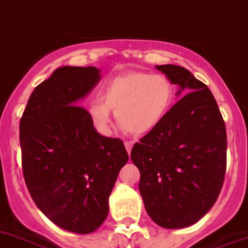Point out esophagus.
Instances as JSON below:
<instances>
[{"mask_svg": "<svg viewBox=\"0 0 248 248\" xmlns=\"http://www.w3.org/2000/svg\"><path fill=\"white\" fill-rule=\"evenodd\" d=\"M132 146H134V141H126V142H124V147H126V150H127L128 154L131 153V149H132Z\"/></svg>", "mask_w": 248, "mask_h": 248, "instance_id": "34e87169", "label": "esophagus"}]
</instances>
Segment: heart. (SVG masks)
<instances>
[{"label":"heart","mask_w":248,"mask_h":248,"mask_svg":"<svg viewBox=\"0 0 248 248\" xmlns=\"http://www.w3.org/2000/svg\"><path fill=\"white\" fill-rule=\"evenodd\" d=\"M175 95L174 84L163 74L127 73L111 79L103 87L101 98L88 105L93 124L106 134L111 122V109L121 128L132 135H145L164 120Z\"/></svg>","instance_id":"obj_1"}]
</instances>
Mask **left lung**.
Listing matches in <instances>:
<instances>
[{"instance_id": "left-lung-1", "label": "left lung", "mask_w": 248, "mask_h": 248, "mask_svg": "<svg viewBox=\"0 0 248 248\" xmlns=\"http://www.w3.org/2000/svg\"><path fill=\"white\" fill-rule=\"evenodd\" d=\"M185 94L136 142L140 194L150 218L164 228L198 222L217 201L227 163L226 124L204 83L183 66L156 65Z\"/></svg>"}]
</instances>
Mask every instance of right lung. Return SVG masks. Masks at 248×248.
<instances>
[{
    "label": "right lung",
    "mask_w": 248,
    "mask_h": 248,
    "mask_svg": "<svg viewBox=\"0 0 248 248\" xmlns=\"http://www.w3.org/2000/svg\"><path fill=\"white\" fill-rule=\"evenodd\" d=\"M101 80L95 66H60L31 93L20 121L22 172L31 198L53 223L94 232L128 154L99 135L79 101Z\"/></svg>",
    "instance_id": "obj_1"
}]
</instances>
